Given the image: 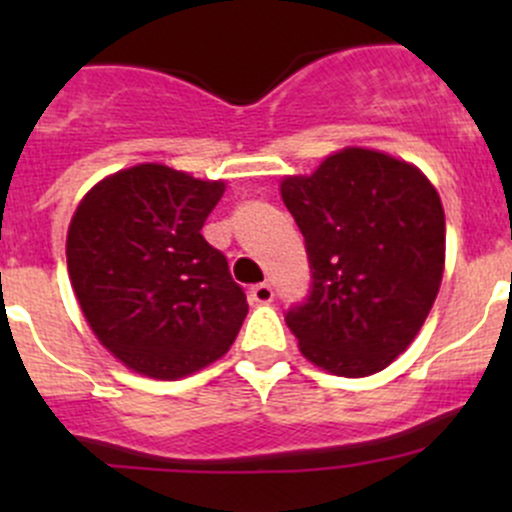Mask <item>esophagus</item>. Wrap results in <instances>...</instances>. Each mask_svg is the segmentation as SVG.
I'll use <instances>...</instances> for the list:
<instances>
[{
    "label": "esophagus",
    "instance_id": "1",
    "mask_svg": "<svg viewBox=\"0 0 512 512\" xmlns=\"http://www.w3.org/2000/svg\"><path fill=\"white\" fill-rule=\"evenodd\" d=\"M272 297H275V292H272V287L267 285V282H260V285H252L250 287V299L257 304H270Z\"/></svg>",
    "mask_w": 512,
    "mask_h": 512
}]
</instances>
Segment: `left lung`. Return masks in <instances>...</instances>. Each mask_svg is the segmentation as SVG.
Here are the masks:
<instances>
[{
    "label": "left lung",
    "instance_id": "obj_1",
    "mask_svg": "<svg viewBox=\"0 0 512 512\" xmlns=\"http://www.w3.org/2000/svg\"><path fill=\"white\" fill-rule=\"evenodd\" d=\"M312 285L285 312L299 349L339 376L386 369L433 307L446 257L441 198L414 165L344 148L282 183Z\"/></svg>",
    "mask_w": 512,
    "mask_h": 512
}]
</instances>
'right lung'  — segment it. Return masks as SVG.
Returning <instances> with one entry per match:
<instances>
[{
    "label": "right lung",
    "instance_id": "obj_1",
    "mask_svg": "<svg viewBox=\"0 0 512 512\" xmlns=\"http://www.w3.org/2000/svg\"><path fill=\"white\" fill-rule=\"evenodd\" d=\"M225 185L158 163L101 180L76 208L66 262L98 342L133 371L180 379L235 342L247 297L203 237Z\"/></svg>",
    "mask_w": 512,
    "mask_h": 512
}]
</instances>
